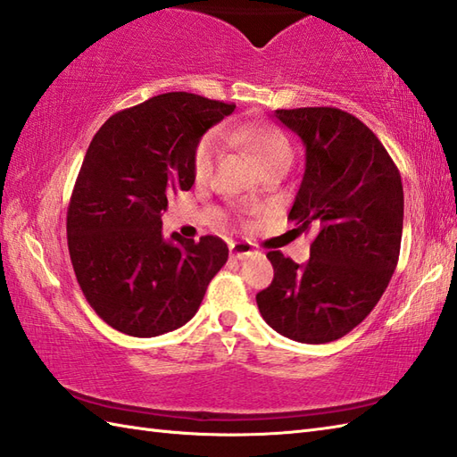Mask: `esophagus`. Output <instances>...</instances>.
<instances>
[{
    "mask_svg": "<svg viewBox=\"0 0 457 457\" xmlns=\"http://www.w3.org/2000/svg\"><path fill=\"white\" fill-rule=\"evenodd\" d=\"M254 246L250 245V242H235V245L230 246V256L237 258V260H245L248 256L254 254Z\"/></svg>",
    "mask_w": 457,
    "mask_h": 457,
    "instance_id": "obj_1",
    "label": "esophagus"
}]
</instances>
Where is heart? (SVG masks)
I'll use <instances>...</instances> for the list:
<instances>
[{
    "label": "heart",
    "mask_w": 457,
    "mask_h": 457,
    "mask_svg": "<svg viewBox=\"0 0 457 457\" xmlns=\"http://www.w3.org/2000/svg\"><path fill=\"white\" fill-rule=\"evenodd\" d=\"M225 137L232 143L245 145L254 156L262 174L271 170L289 168L293 160V148L287 137L276 127H242L227 129ZM222 150L220 133H209L199 140L194 154V174L197 179H205Z\"/></svg>",
    "instance_id": "heart-1"
}]
</instances>
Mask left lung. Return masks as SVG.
I'll list each match as a JSON object with an SVG mask.
<instances>
[{"instance_id":"8db88e82","label":"left lung","mask_w":457,"mask_h":457,"mask_svg":"<svg viewBox=\"0 0 457 457\" xmlns=\"http://www.w3.org/2000/svg\"><path fill=\"white\" fill-rule=\"evenodd\" d=\"M305 146V174L289 211L317 228L311 258L268 252L270 287L256 295L270 327L291 340L342 338L378 305L399 262L403 184L387 150L360 119L337 107L273 113Z\"/></svg>"}]
</instances>
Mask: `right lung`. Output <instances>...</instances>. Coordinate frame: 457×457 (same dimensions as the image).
Wrapping results in <instances>:
<instances>
[{
  "label": "right lung",
  "instance_id": "add662e5",
  "mask_svg": "<svg viewBox=\"0 0 457 457\" xmlns=\"http://www.w3.org/2000/svg\"><path fill=\"white\" fill-rule=\"evenodd\" d=\"M237 105L187 91L109 117L89 143L68 207V250L87 303L109 327L152 338L184 327L225 266L219 237L162 235L168 197L195 181L201 137Z\"/></svg>",
  "mask_w": 457,
  "mask_h": 457
}]
</instances>
